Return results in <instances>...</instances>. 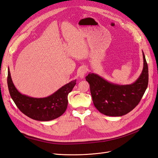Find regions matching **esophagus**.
<instances>
[{
  "mask_svg": "<svg viewBox=\"0 0 158 158\" xmlns=\"http://www.w3.org/2000/svg\"><path fill=\"white\" fill-rule=\"evenodd\" d=\"M87 70H88V69L86 67H85V66H82V67H80L78 69V74L81 78H83L84 77L85 74L87 73Z\"/></svg>",
  "mask_w": 158,
  "mask_h": 158,
  "instance_id": "1",
  "label": "esophagus"
}]
</instances>
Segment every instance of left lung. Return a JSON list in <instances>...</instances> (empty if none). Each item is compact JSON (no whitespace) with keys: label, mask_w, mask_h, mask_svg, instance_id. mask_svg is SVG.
<instances>
[{"label":"left lung","mask_w":158,"mask_h":158,"mask_svg":"<svg viewBox=\"0 0 158 158\" xmlns=\"http://www.w3.org/2000/svg\"><path fill=\"white\" fill-rule=\"evenodd\" d=\"M143 59L142 73L132 84H112L94 73H89L85 77L89 84L94 106L100 113L120 117L131 111L139 103L148 84V67L144 52Z\"/></svg>","instance_id":"1"}]
</instances>
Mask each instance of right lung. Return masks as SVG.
<instances>
[{"mask_svg":"<svg viewBox=\"0 0 158 158\" xmlns=\"http://www.w3.org/2000/svg\"><path fill=\"white\" fill-rule=\"evenodd\" d=\"M76 81L65 84L48 97L35 98L18 92L12 82L10 70H8V87L14 102L21 112L36 121L53 120L65 112L68 106V95L74 87Z\"/></svg>","mask_w":158,"mask_h":158,"instance_id":"1","label":"right lung"}]
</instances>
